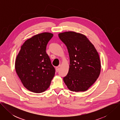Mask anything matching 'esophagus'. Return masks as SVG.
I'll use <instances>...</instances> for the list:
<instances>
[{
	"label": "esophagus",
	"mask_w": 120,
	"mask_h": 120,
	"mask_svg": "<svg viewBox=\"0 0 120 120\" xmlns=\"http://www.w3.org/2000/svg\"><path fill=\"white\" fill-rule=\"evenodd\" d=\"M56 72H58L59 71V66H57L56 68Z\"/></svg>",
	"instance_id": "34e87169"
}]
</instances>
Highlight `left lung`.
Returning a JSON list of instances; mask_svg holds the SVG:
<instances>
[{
	"label": "left lung",
	"mask_w": 120,
	"mask_h": 120,
	"mask_svg": "<svg viewBox=\"0 0 120 120\" xmlns=\"http://www.w3.org/2000/svg\"><path fill=\"white\" fill-rule=\"evenodd\" d=\"M70 58L67 75L63 80L72 91H86L96 81L101 72L99 54L86 36L73 31L59 33Z\"/></svg>",
	"instance_id": "obj_1"
}]
</instances>
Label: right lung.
I'll list each match as a JSON object with an SVG mask.
<instances>
[{"label":"right lung","instance_id":"obj_1","mask_svg":"<svg viewBox=\"0 0 120 120\" xmlns=\"http://www.w3.org/2000/svg\"><path fill=\"white\" fill-rule=\"evenodd\" d=\"M53 37L48 32L35 35L21 47L15 61V69L24 86L36 93L45 91L55 74V69L46 53V45Z\"/></svg>","mask_w":120,"mask_h":120}]
</instances>
